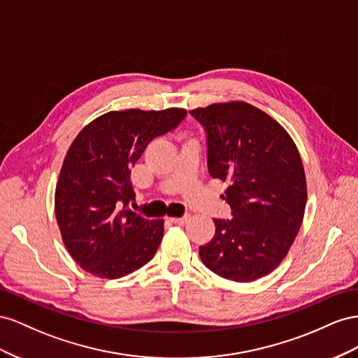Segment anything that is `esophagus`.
<instances>
[{"label":"esophagus","mask_w":358,"mask_h":358,"mask_svg":"<svg viewBox=\"0 0 358 358\" xmlns=\"http://www.w3.org/2000/svg\"><path fill=\"white\" fill-rule=\"evenodd\" d=\"M189 216H182V217H171V222H173L176 224H185L187 222Z\"/></svg>","instance_id":"1"}]
</instances>
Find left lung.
<instances>
[{
  "mask_svg": "<svg viewBox=\"0 0 358 358\" xmlns=\"http://www.w3.org/2000/svg\"><path fill=\"white\" fill-rule=\"evenodd\" d=\"M207 130L208 172L228 182L232 219H214L216 234L199 248L220 278L253 282L287 257L304 217L308 187L300 152L287 130L246 101L192 109Z\"/></svg>",
  "mask_w": 358,
  "mask_h": 358,
  "instance_id": "8db88e82",
  "label": "left lung"
}]
</instances>
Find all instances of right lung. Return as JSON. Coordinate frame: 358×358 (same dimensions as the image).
I'll list each match as a JSON object with an SVG mask.
<instances>
[{
  "mask_svg": "<svg viewBox=\"0 0 358 358\" xmlns=\"http://www.w3.org/2000/svg\"><path fill=\"white\" fill-rule=\"evenodd\" d=\"M186 114L181 108L110 110L71 142L55 189V216L66 249L88 273L118 279L155 257L165 222L129 208L135 199L130 169Z\"/></svg>",
  "mask_w": 358,
  "mask_h": 358,
  "instance_id": "add662e5",
  "label": "right lung"
}]
</instances>
